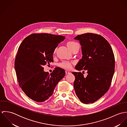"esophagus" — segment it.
Segmentation results:
<instances>
[{
    "mask_svg": "<svg viewBox=\"0 0 127 127\" xmlns=\"http://www.w3.org/2000/svg\"><path fill=\"white\" fill-rule=\"evenodd\" d=\"M69 73H70L69 71H67V70H66V71H65V74H69Z\"/></svg>",
    "mask_w": 127,
    "mask_h": 127,
    "instance_id": "obj_1",
    "label": "esophagus"
}]
</instances>
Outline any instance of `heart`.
<instances>
[{"label": "heart", "mask_w": 127, "mask_h": 127, "mask_svg": "<svg viewBox=\"0 0 127 127\" xmlns=\"http://www.w3.org/2000/svg\"><path fill=\"white\" fill-rule=\"evenodd\" d=\"M67 46L68 47V48L72 52L75 49H76L77 47H79V44L76 42H74L73 41H70L67 43ZM56 52H57V48H56L55 49L53 54L54 55L55 54ZM72 62L65 61V62H63L59 64V66L62 68L64 69L69 70L71 68V67L72 66Z\"/></svg>", "instance_id": "1"}]
</instances>
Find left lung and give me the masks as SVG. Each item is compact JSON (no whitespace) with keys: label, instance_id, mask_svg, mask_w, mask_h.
<instances>
[{"label":"left lung","instance_id":"left-lung-1","mask_svg":"<svg viewBox=\"0 0 127 127\" xmlns=\"http://www.w3.org/2000/svg\"><path fill=\"white\" fill-rule=\"evenodd\" d=\"M74 38L80 41L83 54L75 68L88 73L84 77L82 73L72 72L74 90L82 102L93 103L109 90L114 72V54L109 42L100 35L88 33Z\"/></svg>","mask_w":127,"mask_h":127}]
</instances>
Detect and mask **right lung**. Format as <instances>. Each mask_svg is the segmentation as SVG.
<instances>
[{
    "instance_id": "right-lung-1",
    "label": "right lung",
    "mask_w": 127,
    "mask_h": 127,
    "mask_svg": "<svg viewBox=\"0 0 127 127\" xmlns=\"http://www.w3.org/2000/svg\"><path fill=\"white\" fill-rule=\"evenodd\" d=\"M64 38L48 33H34L24 38L18 47L15 62L18 85L34 101L47 100L65 74L60 67H56L49 74L43 71V67L53 62L54 51Z\"/></svg>"
}]
</instances>
